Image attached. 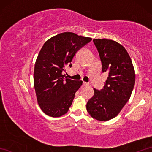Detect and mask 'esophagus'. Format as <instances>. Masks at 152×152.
Returning <instances> with one entry per match:
<instances>
[{
  "mask_svg": "<svg viewBox=\"0 0 152 152\" xmlns=\"http://www.w3.org/2000/svg\"><path fill=\"white\" fill-rule=\"evenodd\" d=\"M89 85V83H87V82H83V87L88 86Z\"/></svg>",
  "mask_w": 152,
  "mask_h": 152,
  "instance_id": "esophagus-1",
  "label": "esophagus"
}]
</instances>
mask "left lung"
<instances>
[{
  "label": "left lung",
  "instance_id": "left-lung-1",
  "mask_svg": "<svg viewBox=\"0 0 152 152\" xmlns=\"http://www.w3.org/2000/svg\"><path fill=\"white\" fill-rule=\"evenodd\" d=\"M102 64L108 72L104 88L94 89L86 104L89 114L99 121H108L117 115L129 100L135 83V72L129 55L116 41L93 39Z\"/></svg>",
  "mask_w": 152,
  "mask_h": 152
}]
</instances>
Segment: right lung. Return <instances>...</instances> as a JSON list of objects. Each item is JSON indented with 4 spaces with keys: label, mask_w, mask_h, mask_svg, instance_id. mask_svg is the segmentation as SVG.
Masks as SVG:
<instances>
[{
    "label": "right lung",
    "mask_w": 152,
    "mask_h": 152,
    "mask_svg": "<svg viewBox=\"0 0 152 152\" xmlns=\"http://www.w3.org/2000/svg\"><path fill=\"white\" fill-rule=\"evenodd\" d=\"M92 40L71 32L58 34L41 48L34 69V87L38 104L51 117L62 116L69 111L81 80L64 78L63 71L76 53Z\"/></svg>",
    "instance_id": "1"
}]
</instances>
